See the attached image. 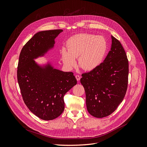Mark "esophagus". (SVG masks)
<instances>
[{
  "label": "esophagus",
  "mask_w": 147,
  "mask_h": 147,
  "mask_svg": "<svg viewBox=\"0 0 147 147\" xmlns=\"http://www.w3.org/2000/svg\"><path fill=\"white\" fill-rule=\"evenodd\" d=\"M75 77H76V80H77L78 81H79V80H80V76H79V75H76V76H75Z\"/></svg>",
  "instance_id": "34e87169"
}]
</instances>
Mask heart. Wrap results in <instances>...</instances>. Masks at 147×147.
<instances>
[{
    "label": "heart",
    "mask_w": 147,
    "mask_h": 147,
    "mask_svg": "<svg viewBox=\"0 0 147 147\" xmlns=\"http://www.w3.org/2000/svg\"><path fill=\"white\" fill-rule=\"evenodd\" d=\"M108 49V45L103 36L90 34H79L71 36L67 42V49L61 50L64 65L72 69L76 65L78 58L79 67L84 71L97 69L103 62Z\"/></svg>",
    "instance_id": "1"
}]
</instances>
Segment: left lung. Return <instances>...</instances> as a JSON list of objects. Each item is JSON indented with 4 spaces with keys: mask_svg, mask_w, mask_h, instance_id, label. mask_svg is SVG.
I'll list each match as a JSON object with an SVG mask.
<instances>
[{
    "mask_svg": "<svg viewBox=\"0 0 147 147\" xmlns=\"http://www.w3.org/2000/svg\"><path fill=\"white\" fill-rule=\"evenodd\" d=\"M112 44L103 63L82 75L89 113L98 118L113 113L122 102L127 89L129 63L121 42L111 35Z\"/></svg>",
    "mask_w": 147,
    "mask_h": 147,
    "instance_id": "obj_1",
    "label": "left lung"
}]
</instances>
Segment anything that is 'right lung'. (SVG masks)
Wrapping results in <instances>:
<instances>
[{"label": "right lung", "instance_id": "add662e5", "mask_svg": "<svg viewBox=\"0 0 147 147\" xmlns=\"http://www.w3.org/2000/svg\"><path fill=\"white\" fill-rule=\"evenodd\" d=\"M62 29L40 31L23 47L19 57L17 80L23 100L34 115L45 121L53 120L64 110V96L76 84L72 72L54 68L49 60L39 64L35 60L54 49Z\"/></svg>", "mask_w": 147, "mask_h": 147}]
</instances>
